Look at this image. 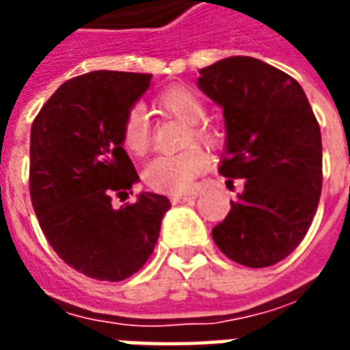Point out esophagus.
<instances>
[{"label": "esophagus", "instance_id": "obj_1", "mask_svg": "<svg viewBox=\"0 0 350 350\" xmlns=\"http://www.w3.org/2000/svg\"><path fill=\"white\" fill-rule=\"evenodd\" d=\"M193 198H197L195 193H174V195H170V200H172V204H180V202H189Z\"/></svg>", "mask_w": 350, "mask_h": 350}]
</instances>
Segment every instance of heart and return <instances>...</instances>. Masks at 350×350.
Instances as JSON below:
<instances>
[{"label":"heart","instance_id":"obj_1","mask_svg":"<svg viewBox=\"0 0 350 350\" xmlns=\"http://www.w3.org/2000/svg\"><path fill=\"white\" fill-rule=\"evenodd\" d=\"M155 107L168 116L191 123L187 140L200 144H212L213 133L206 127V107L195 90L187 86H172L155 99ZM122 144L133 155H144L152 146V127L148 116L140 108H131L122 123ZM208 168V157L198 146H191L178 153L159 155L144 168V182L155 191L183 193L193 187L198 176Z\"/></svg>","mask_w":350,"mask_h":350}]
</instances>
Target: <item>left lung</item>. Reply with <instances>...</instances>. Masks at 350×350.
<instances>
[{
    "label": "left lung",
    "instance_id": "8db88e82",
    "mask_svg": "<svg viewBox=\"0 0 350 350\" xmlns=\"http://www.w3.org/2000/svg\"><path fill=\"white\" fill-rule=\"evenodd\" d=\"M198 88L223 108L219 174L243 191L212 238L230 260L266 268L308 234L323 189L321 127L301 86L271 65L232 56L200 69Z\"/></svg>",
    "mask_w": 350,
    "mask_h": 350
}]
</instances>
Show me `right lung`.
<instances>
[{
    "label": "right lung",
    "mask_w": 350,
    "mask_h": 350,
    "mask_svg": "<svg viewBox=\"0 0 350 350\" xmlns=\"http://www.w3.org/2000/svg\"><path fill=\"white\" fill-rule=\"evenodd\" d=\"M152 75L93 71L57 88L31 125L29 195L59 258L88 278L123 281L153 253L167 197L142 193L120 210L138 182L122 144V123Z\"/></svg>",
    "instance_id": "obj_1"
}]
</instances>
